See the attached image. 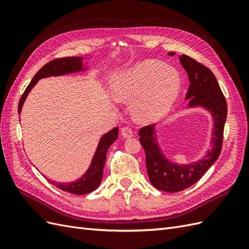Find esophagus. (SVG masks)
Listing matches in <instances>:
<instances>
[{"label":"esophagus","mask_w":249,"mask_h":249,"mask_svg":"<svg viewBox=\"0 0 249 249\" xmlns=\"http://www.w3.org/2000/svg\"><path fill=\"white\" fill-rule=\"evenodd\" d=\"M120 133H122L123 137L125 138V139H129V138L133 137V131H132L131 127H129V126L123 127L122 131H120Z\"/></svg>","instance_id":"esophagus-1"}]
</instances>
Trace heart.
Masks as SVG:
<instances>
[{"label":"heart","mask_w":249,"mask_h":249,"mask_svg":"<svg viewBox=\"0 0 249 249\" xmlns=\"http://www.w3.org/2000/svg\"><path fill=\"white\" fill-rule=\"evenodd\" d=\"M115 99H135L133 112L142 122H155L166 115L180 91L178 73L158 60H144L115 74L111 80Z\"/></svg>","instance_id":"heart-1"}]
</instances>
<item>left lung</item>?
Instances as JSON below:
<instances>
[{"mask_svg": "<svg viewBox=\"0 0 249 249\" xmlns=\"http://www.w3.org/2000/svg\"><path fill=\"white\" fill-rule=\"evenodd\" d=\"M176 53H168L173 56ZM179 62L188 73L190 86L186 94L189 108L203 107L211 112L214 119L212 149L205 158L188 165H179L166 159L158 144L156 125L140 129L139 141L145 152V164L149 182L165 192L183 191L194 185L218 159L222 147L223 130L228 115V105L214 73L196 60L180 55Z\"/></svg>", "mask_w": 249, "mask_h": 249, "instance_id": "left-lung-1", "label": "left lung"}]
</instances>
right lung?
<instances>
[{
	"label": "right lung",
	"mask_w": 249,
	"mask_h": 249,
	"mask_svg": "<svg viewBox=\"0 0 249 249\" xmlns=\"http://www.w3.org/2000/svg\"><path fill=\"white\" fill-rule=\"evenodd\" d=\"M83 58L82 57H65V58H58L54 59L43 65L41 69L37 71L34 76L33 80L30 82V84L26 88L24 94L21 95L19 103H18V114H20V111L22 108V105L26 100L27 95L29 94L30 90H31L38 80L42 78H48L52 76H62V74L71 73V72H77L80 71H84L85 69L83 67ZM118 137V127H114L107 134H105L101 138L99 145H97L96 152L92 158L91 164H90L87 171L78 180H74L72 183H55L52 182L51 179H48L53 185H55L59 189L63 191L70 192L77 195L87 194L94 191L97 187L100 186L102 178H103V170L105 166V162H106L107 152L110 145L114 142Z\"/></svg>",
	"instance_id": "obj_1"
}]
</instances>
